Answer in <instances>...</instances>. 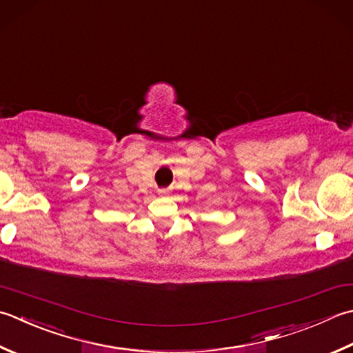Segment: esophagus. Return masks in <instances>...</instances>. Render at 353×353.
I'll return each instance as SVG.
<instances>
[{
    "mask_svg": "<svg viewBox=\"0 0 353 353\" xmlns=\"http://www.w3.org/2000/svg\"><path fill=\"white\" fill-rule=\"evenodd\" d=\"M161 194H165V191H161Z\"/></svg>",
    "mask_w": 353,
    "mask_h": 353,
    "instance_id": "1",
    "label": "esophagus"
}]
</instances>
